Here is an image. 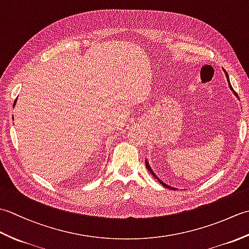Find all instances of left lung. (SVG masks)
Instances as JSON below:
<instances>
[{
  "mask_svg": "<svg viewBox=\"0 0 249 249\" xmlns=\"http://www.w3.org/2000/svg\"><path fill=\"white\" fill-rule=\"evenodd\" d=\"M224 71H225V73H226V77H227V80H228V83H229V87H230V89H231V91L232 92H233V94L235 95V96L237 97V94H236V92L234 91V89H233V88H232L231 87V84H230V80H229V76H228V73H227V71L224 70ZM145 166H146V169H147V170H149L151 173H152V176L153 177H154L155 178H157V181L158 182H160V184H162L163 185V187H167V188H171V189H176V188H174V187H171V186H169V185H167V184H165V183H163V182H161L160 181V178H157V176H156V174L154 173V172H153V170H152V168L150 167V163H149V161H147V160H145Z\"/></svg>",
  "mask_w": 249,
  "mask_h": 249,
  "instance_id": "left-lung-1",
  "label": "left lung"
}]
</instances>
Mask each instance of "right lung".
I'll list each match as a JSON object with an SVG mask.
<instances>
[{"instance_id":"add662e5","label":"right lung","mask_w":249,"mask_h":249,"mask_svg":"<svg viewBox=\"0 0 249 249\" xmlns=\"http://www.w3.org/2000/svg\"><path fill=\"white\" fill-rule=\"evenodd\" d=\"M15 104H16V102H15ZM15 104H14V105H15Z\"/></svg>"}]
</instances>
